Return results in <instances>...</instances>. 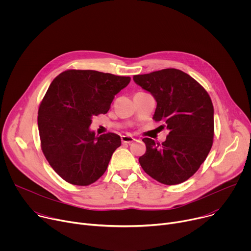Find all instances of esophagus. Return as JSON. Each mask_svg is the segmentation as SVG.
<instances>
[{"label":"esophagus","mask_w":251,"mask_h":251,"mask_svg":"<svg viewBox=\"0 0 251 251\" xmlns=\"http://www.w3.org/2000/svg\"><path fill=\"white\" fill-rule=\"evenodd\" d=\"M121 141H122V143H124V144H130V143L135 141V138H133L132 136L123 135V136H121Z\"/></svg>","instance_id":"1"}]
</instances>
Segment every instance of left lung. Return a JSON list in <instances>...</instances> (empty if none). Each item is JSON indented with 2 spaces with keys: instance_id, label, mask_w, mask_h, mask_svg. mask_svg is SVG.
I'll return each instance as SVG.
<instances>
[{
  "instance_id": "left-lung-1",
  "label": "left lung",
  "mask_w": 251,
  "mask_h": 251,
  "mask_svg": "<svg viewBox=\"0 0 251 251\" xmlns=\"http://www.w3.org/2000/svg\"><path fill=\"white\" fill-rule=\"evenodd\" d=\"M157 101L153 119L170 131L162 144L144 138L146 153L139 163L150 176L165 185L187 181L206 159L213 140V106L205 89L192 76L166 68L133 76Z\"/></svg>"
}]
</instances>
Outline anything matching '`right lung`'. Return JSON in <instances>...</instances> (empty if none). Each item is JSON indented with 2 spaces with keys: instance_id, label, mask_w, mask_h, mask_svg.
Here are the masks:
<instances>
[{
  "instance_id": "add662e5",
  "label": "right lung",
  "mask_w": 251,
  "mask_h": 251,
  "mask_svg": "<svg viewBox=\"0 0 251 251\" xmlns=\"http://www.w3.org/2000/svg\"><path fill=\"white\" fill-rule=\"evenodd\" d=\"M131 78L96 70L69 69L50 83L38 116L42 150L64 181L88 186L105 173L121 138L115 133L95 136L93 116L108 112L115 95Z\"/></svg>"
}]
</instances>
